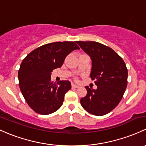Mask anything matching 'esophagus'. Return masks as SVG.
<instances>
[{"mask_svg": "<svg viewBox=\"0 0 146 146\" xmlns=\"http://www.w3.org/2000/svg\"><path fill=\"white\" fill-rule=\"evenodd\" d=\"M72 87H73V88H78L79 86L77 85H75V84H72Z\"/></svg>", "mask_w": 146, "mask_h": 146, "instance_id": "34e87169", "label": "esophagus"}]
</instances>
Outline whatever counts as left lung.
<instances>
[{
	"mask_svg": "<svg viewBox=\"0 0 146 146\" xmlns=\"http://www.w3.org/2000/svg\"><path fill=\"white\" fill-rule=\"evenodd\" d=\"M92 60L90 77L96 90L86 86L87 94L80 99L85 110L94 115L102 116L118 105L127 85V66L113 49L94 41H76Z\"/></svg>",
	"mask_w": 146,
	"mask_h": 146,
	"instance_id": "8db88e82",
	"label": "left lung"
}]
</instances>
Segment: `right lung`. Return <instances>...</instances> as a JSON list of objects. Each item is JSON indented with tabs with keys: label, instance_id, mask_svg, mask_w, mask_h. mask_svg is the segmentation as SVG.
<instances>
[{
	"label": "right lung",
	"instance_id": "obj_1",
	"mask_svg": "<svg viewBox=\"0 0 146 146\" xmlns=\"http://www.w3.org/2000/svg\"><path fill=\"white\" fill-rule=\"evenodd\" d=\"M80 50L76 42L46 44L24 58L18 72L19 88L28 105L37 113L48 115L62 106L65 94L70 90L68 80L53 83L51 72L60 68L72 51Z\"/></svg>",
	"mask_w": 146,
	"mask_h": 146
}]
</instances>
